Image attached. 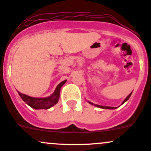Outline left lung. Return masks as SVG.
Listing matches in <instances>:
<instances>
[{
    "label": "left lung",
    "mask_w": 151,
    "mask_h": 151,
    "mask_svg": "<svg viewBox=\"0 0 151 151\" xmlns=\"http://www.w3.org/2000/svg\"><path fill=\"white\" fill-rule=\"evenodd\" d=\"M132 92L130 94H129V96H128L127 97H126V99H124V101H123L122 102V104H124L125 102H126V101H127L128 99H129V98H130V96H131V95H132ZM88 102L90 103V104H92V105H94V106H97V107H99V108H101V109H116V107H112V106H101V105H98V104H93V103H91V102H90V101H88Z\"/></svg>",
    "instance_id": "1"
}]
</instances>
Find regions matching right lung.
Returning <instances> with one entry per match:
<instances>
[{"instance_id": "add662e5", "label": "right lung", "mask_w": 151, "mask_h": 151, "mask_svg": "<svg viewBox=\"0 0 151 151\" xmlns=\"http://www.w3.org/2000/svg\"><path fill=\"white\" fill-rule=\"evenodd\" d=\"M66 82V80H64V81L61 82L60 84L58 85L54 93L51 96L45 97V98H35V97L29 96L25 94L21 93L19 92H18V93H19V96L22 98V99L30 107L35 109H47L57 104L59 98H60V88L65 84Z\"/></svg>"}]
</instances>
